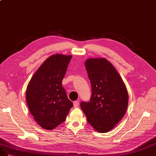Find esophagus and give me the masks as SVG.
<instances>
[{
	"instance_id": "esophagus-1",
	"label": "esophagus",
	"mask_w": 156,
	"mask_h": 156,
	"mask_svg": "<svg viewBox=\"0 0 156 156\" xmlns=\"http://www.w3.org/2000/svg\"><path fill=\"white\" fill-rule=\"evenodd\" d=\"M73 104H74V107L76 108V107H78V105H79V102L77 101H76L74 102Z\"/></svg>"
}]
</instances>
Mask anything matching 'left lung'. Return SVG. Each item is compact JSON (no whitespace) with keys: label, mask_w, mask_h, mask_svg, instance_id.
Segmentation results:
<instances>
[{"label":"left lung","mask_w":156,"mask_h":156,"mask_svg":"<svg viewBox=\"0 0 156 156\" xmlns=\"http://www.w3.org/2000/svg\"><path fill=\"white\" fill-rule=\"evenodd\" d=\"M91 85L89 102L80 106L87 122L99 133L114 127L126 114L128 93L117 70L105 58H91L85 63Z\"/></svg>","instance_id":"1"}]
</instances>
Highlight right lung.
<instances>
[{
	"mask_svg": "<svg viewBox=\"0 0 156 156\" xmlns=\"http://www.w3.org/2000/svg\"><path fill=\"white\" fill-rule=\"evenodd\" d=\"M72 55L55 54L40 66L31 78L26 91L30 114L38 125L53 129L65 121L73 104L62 86Z\"/></svg>",
	"mask_w": 156,
	"mask_h": 156,
	"instance_id": "add662e5",
	"label": "right lung"
}]
</instances>
